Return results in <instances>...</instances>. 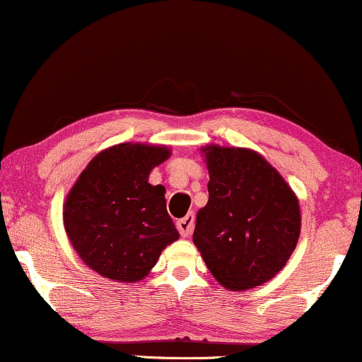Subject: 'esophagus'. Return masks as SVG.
<instances>
[{
  "label": "esophagus",
  "mask_w": 362,
  "mask_h": 362,
  "mask_svg": "<svg viewBox=\"0 0 362 362\" xmlns=\"http://www.w3.org/2000/svg\"><path fill=\"white\" fill-rule=\"evenodd\" d=\"M193 226H195V214H193V213H188L185 218L177 221V229H179V233H180L182 237L190 235L192 230H193Z\"/></svg>",
  "instance_id": "1"
}]
</instances>
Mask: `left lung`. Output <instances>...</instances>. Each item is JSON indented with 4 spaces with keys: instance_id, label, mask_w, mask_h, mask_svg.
I'll return each mask as SVG.
<instances>
[{
    "instance_id": "left-lung-1",
    "label": "left lung",
    "mask_w": 362,
    "mask_h": 362,
    "mask_svg": "<svg viewBox=\"0 0 362 362\" xmlns=\"http://www.w3.org/2000/svg\"><path fill=\"white\" fill-rule=\"evenodd\" d=\"M208 203L193 242L213 276L230 291L272 279L294 252L300 211L294 192L260 154L206 146Z\"/></svg>"
}]
</instances>
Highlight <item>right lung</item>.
<instances>
[{
  "instance_id": "right-lung-1",
  "label": "right lung",
  "mask_w": 362,
  "mask_h": 362,
  "mask_svg": "<svg viewBox=\"0 0 362 362\" xmlns=\"http://www.w3.org/2000/svg\"><path fill=\"white\" fill-rule=\"evenodd\" d=\"M169 156L163 146H112L90 160L69 192L64 229L86 265L104 278L139 281L179 239L165 188L148 182L153 167Z\"/></svg>"
}]
</instances>
